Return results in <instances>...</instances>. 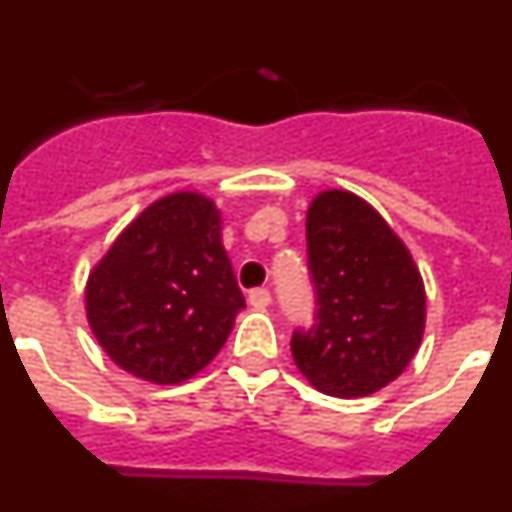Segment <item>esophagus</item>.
<instances>
[{
	"instance_id": "1",
	"label": "esophagus",
	"mask_w": 512,
	"mask_h": 512,
	"mask_svg": "<svg viewBox=\"0 0 512 512\" xmlns=\"http://www.w3.org/2000/svg\"><path fill=\"white\" fill-rule=\"evenodd\" d=\"M248 305H251L253 310H266V307L271 305V292L269 289H251V292H248Z\"/></svg>"
}]
</instances>
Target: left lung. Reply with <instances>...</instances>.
<instances>
[{
  "label": "left lung",
  "instance_id": "obj_1",
  "mask_svg": "<svg viewBox=\"0 0 512 512\" xmlns=\"http://www.w3.org/2000/svg\"><path fill=\"white\" fill-rule=\"evenodd\" d=\"M305 230L318 312L312 328L292 336L297 369L323 395H374L405 372L423 341L418 266L387 220L346 189L320 192Z\"/></svg>",
  "mask_w": 512,
  "mask_h": 512
}]
</instances>
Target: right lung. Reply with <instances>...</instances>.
<instances>
[{
	"instance_id": "right-lung-1",
	"label": "right lung",
	"mask_w": 512,
	"mask_h": 512,
	"mask_svg": "<svg viewBox=\"0 0 512 512\" xmlns=\"http://www.w3.org/2000/svg\"><path fill=\"white\" fill-rule=\"evenodd\" d=\"M220 230L223 217L205 194H166L94 266L84 295L89 328L120 369L179 384L225 346L246 300Z\"/></svg>"
}]
</instances>
